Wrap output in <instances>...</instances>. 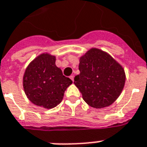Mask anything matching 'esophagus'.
<instances>
[{
    "instance_id": "1",
    "label": "esophagus",
    "mask_w": 147,
    "mask_h": 147,
    "mask_svg": "<svg viewBox=\"0 0 147 147\" xmlns=\"http://www.w3.org/2000/svg\"><path fill=\"white\" fill-rule=\"evenodd\" d=\"M69 78H71V80L72 81V82H74V76H71Z\"/></svg>"
}]
</instances>
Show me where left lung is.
I'll return each mask as SVG.
<instances>
[{
  "label": "left lung",
  "instance_id": "8db88e82",
  "mask_svg": "<svg viewBox=\"0 0 147 147\" xmlns=\"http://www.w3.org/2000/svg\"><path fill=\"white\" fill-rule=\"evenodd\" d=\"M80 74L74 84L84 100L91 107H109L121 94L125 83L123 68L110 55L92 48L80 57Z\"/></svg>",
  "mask_w": 147,
  "mask_h": 147
}]
</instances>
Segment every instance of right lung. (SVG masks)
<instances>
[{"label": "right lung", "mask_w": 147, "mask_h": 147, "mask_svg": "<svg viewBox=\"0 0 147 147\" xmlns=\"http://www.w3.org/2000/svg\"><path fill=\"white\" fill-rule=\"evenodd\" d=\"M56 57L42 53L26 68L23 88L28 100L36 106L52 109L61 102L66 88L72 83L55 64Z\"/></svg>", "instance_id": "obj_1"}]
</instances>
